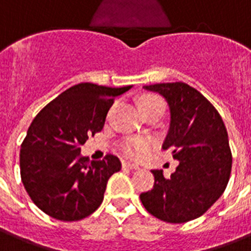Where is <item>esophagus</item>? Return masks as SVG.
Listing matches in <instances>:
<instances>
[{
	"label": "esophagus",
	"mask_w": 251,
	"mask_h": 251,
	"mask_svg": "<svg viewBox=\"0 0 251 251\" xmlns=\"http://www.w3.org/2000/svg\"><path fill=\"white\" fill-rule=\"evenodd\" d=\"M122 168L130 169V170H136V169H139V166H138V165L130 164V162H122Z\"/></svg>",
	"instance_id": "34e87169"
}]
</instances>
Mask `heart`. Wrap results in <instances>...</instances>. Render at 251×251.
Segmentation results:
<instances>
[{"instance_id": "obj_1", "label": "heart", "mask_w": 251, "mask_h": 251, "mask_svg": "<svg viewBox=\"0 0 251 251\" xmlns=\"http://www.w3.org/2000/svg\"><path fill=\"white\" fill-rule=\"evenodd\" d=\"M140 108L144 107H152V105H162V101L156 97H144L139 103ZM150 147V143L144 139H138V138H131V139H126L121 144V152L125 154L126 157L129 158H138L140 154H143Z\"/></svg>"}]
</instances>
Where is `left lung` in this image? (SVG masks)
Segmentation results:
<instances>
[{
    "label": "left lung",
    "instance_id": "1",
    "mask_svg": "<svg viewBox=\"0 0 251 251\" xmlns=\"http://www.w3.org/2000/svg\"><path fill=\"white\" fill-rule=\"evenodd\" d=\"M144 89L168 103L170 126L162 148H172L179 165L169 178L162 170H152L153 188L142 193L140 201L161 221H193L223 195L229 180L232 154L225 122L210 101L187 83H154Z\"/></svg>",
    "mask_w": 251,
    "mask_h": 251
}]
</instances>
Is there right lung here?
I'll return each instance as SVG.
<instances>
[{
    "instance_id": "obj_1",
    "label": "right lung",
    "mask_w": 251,
    "mask_h": 251,
    "mask_svg": "<svg viewBox=\"0 0 251 251\" xmlns=\"http://www.w3.org/2000/svg\"><path fill=\"white\" fill-rule=\"evenodd\" d=\"M131 87L78 83L34 117L20 148V176L38 209L75 222L100 206L108 179L121 170V162L113 154L90 161L79 147L103 129L115 98Z\"/></svg>"
}]
</instances>
